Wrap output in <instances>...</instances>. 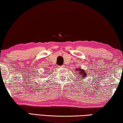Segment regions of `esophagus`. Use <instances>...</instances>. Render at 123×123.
I'll use <instances>...</instances> for the list:
<instances>
[{
  "mask_svg": "<svg viewBox=\"0 0 123 123\" xmlns=\"http://www.w3.org/2000/svg\"><path fill=\"white\" fill-rule=\"evenodd\" d=\"M59 67L60 68L63 69V68H64V65H61V66H60Z\"/></svg>",
  "mask_w": 123,
  "mask_h": 123,
  "instance_id": "obj_1",
  "label": "esophagus"
}]
</instances>
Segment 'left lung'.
<instances>
[{"mask_svg": "<svg viewBox=\"0 0 123 123\" xmlns=\"http://www.w3.org/2000/svg\"><path fill=\"white\" fill-rule=\"evenodd\" d=\"M78 70H80V72H80V74H80L81 75V77H82V79H84L85 76H86V74L84 72V71H83V70H81V69H78ZM79 73H80V72H79Z\"/></svg>", "mask_w": 123, "mask_h": 123, "instance_id": "1", "label": "left lung"}]
</instances>
